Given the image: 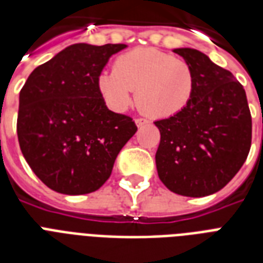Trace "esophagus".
Listing matches in <instances>:
<instances>
[{"instance_id": "obj_1", "label": "esophagus", "mask_w": 263, "mask_h": 263, "mask_svg": "<svg viewBox=\"0 0 263 263\" xmlns=\"http://www.w3.org/2000/svg\"><path fill=\"white\" fill-rule=\"evenodd\" d=\"M135 123L138 127H142V125H146V124H148V120L142 119V117H138V119H135Z\"/></svg>"}]
</instances>
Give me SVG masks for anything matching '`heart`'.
Here are the masks:
<instances>
[{
	"label": "heart",
	"instance_id": "1",
	"mask_svg": "<svg viewBox=\"0 0 263 263\" xmlns=\"http://www.w3.org/2000/svg\"><path fill=\"white\" fill-rule=\"evenodd\" d=\"M195 73L179 57L153 47H139L119 55L113 71L98 76V90L116 110H123L136 91V103L144 115L165 119L177 115L191 101Z\"/></svg>",
	"mask_w": 263,
	"mask_h": 263
}]
</instances>
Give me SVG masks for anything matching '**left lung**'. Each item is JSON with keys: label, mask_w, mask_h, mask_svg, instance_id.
<instances>
[{"label": "left lung", "mask_w": 263, "mask_h": 263, "mask_svg": "<svg viewBox=\"0 0 263 263\" xmlns=\"http://www.w3.org/2000/svg\"><path fill=\"white\" fill-rule=\"evenodd\" d=\"M195 73L191 101L158 120L156 164L175 194L199 198L220 191L243 166L251 147V113L246 91L232 72L195 49H175Z\"/></svg>", "instance_id": "left-lung-1"}]
</instances>
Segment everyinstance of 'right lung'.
Here are the masks:
<instances>
[{
  "instance_id": "add662e5",
  "label": "right lung",
  "mask_w": 263,
  "mask_h": 263,
  "mask_svg": "<svg viewBox=\"0 0 263 263\" xmlns=\"http://www.w3.org/2000/svg\"><path fill=\"white\" fill-rule=\"evenodd\" d=\"M125 45L76 43L35 68L18 98L17 138L43 184L67 195L97 191L136 132L127 115L109 110L98 76Z\"/></svg>"
}]
</instances>
